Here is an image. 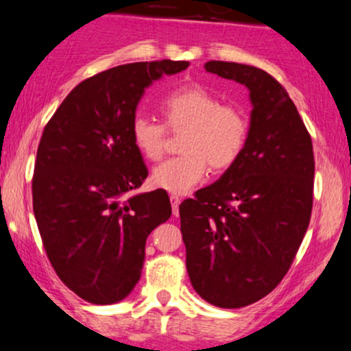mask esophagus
I'll use <instances>...</instances> for the list:
<instances>
[{
	"mask_svg": "<svg viewBox=\"0 0 351 351\" xmlns=\"http://www.w3.org/2000/svg\"><path fill=\"white\" fill-rule=\"evenodd\" d=\"M170 201H171V208H173V215L178 216V206L181 203V198L178 195H171L170 196Z\"/></svg>",
	"mask_w": 351,
	"mask_h": 351,
	"instance_id": "esophagus-1",
	"label": "esophagus"
}]
</instances>
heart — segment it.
Returning a JSON list of instances; mask_svg holds the SVG:
<instances>
[{
	"label": "heart",
	"mask_w": 351,
	"mask_h": 351,
	"mask_svg": "<svg viewBox=\"0 0 351 351\" xmlns=\"http://www.w3.org/2000/svg\"><path fill=\"white\" fill-rule=\"evenodd\" d=\"M163 125L135 117L132 142L143 158L158 162L167 150V130L181 134L183 155L155 168L152 183L170 193H186L213 170L231 168L249 136V120L241 107L223 104L216 94L199 86L173 90L160 104Z\"/></svg>",
	"instance_id": "obj_1"
}]
</instances>
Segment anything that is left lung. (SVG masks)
Wrapping results in <instances>:
<instances>
[{"instance_id":"left-lung-1","label":"left lung","mask_w":351,"mask_h":351,"mask_svg":"<svg viewBox=\"0 0 351 351\" xmlns=\"http://www.w3.org/2000/svg\"><path fill=\"white\" fill-rule=\"evenodd\" d=\"M204 69L249 88L251 128L239 160L180 204L181 234L199 297L239 308L271 293L291 269L312 215L315 160L295 104L271 74L223 60Z\"/></svg>"}]
</instances>
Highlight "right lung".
<instances>
[{
	"mask_svg": "<svg viewBox=\"0 0 351 351\" xmlns=\"http://www.w3.org/2000/svg\"><path fill=\"white\" fill-rule=\"evenodd\" d=\"M186 60L134 62L75 86L44 127L33 209L59 279L90 304L125 299L142 276L145 243L171 216L165 189L132 196L148 176L130 125L145 87Z\"/></svg>",
	"mask_w": 351,
	"mask_h": 351,
	"instance_id": "add662e5",
	"label": "right lung"
}]
</instances>
